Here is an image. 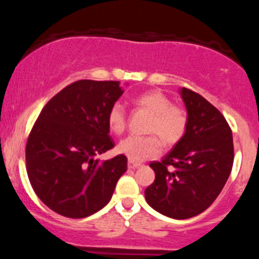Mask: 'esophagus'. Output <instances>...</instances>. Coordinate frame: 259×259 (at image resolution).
Segmentation results:
<instances>
[{
    "mask_svg": "<svg viewBox=\"0 0 259 259\" xmlns=\"http://www.w3.org/2000/svg\"><path fill=\"white\" fill-rule=\"evenodd\" d=\"M140 163H136V162H133V160H127V168L129 169H135V168H139L140 167Z\"/></svg>",
    "mask_w": 259,
    "mask_h": 259,
    "instance_id": "34e87169",
    "label": "esophagus"
}]
</instances>
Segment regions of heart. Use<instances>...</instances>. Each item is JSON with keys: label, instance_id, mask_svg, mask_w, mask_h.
<instances>
[{"label": "heart", "instance_id": "1", "mask_svg": "<svg viewBox=\"0 0 259 259\" xmlns=\"http://www.w3.org/2000/svg\"><path fill=\"white\" fill-rule=\"evenodd\" d=\"M139 108L152 114L147 125V136H127L118 145V152L133 162H142L159 156L162 142L165 146H174L185 135L187 129V113L183 106L171 103L170 97L160 90L142 92L134 99ZM107 121L112 133L119 135L126 127V114L119 102L113 103L107 114Z\"/></svg>", "mask_w": 259, "mask_h": 259}]
</instances>
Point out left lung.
I'll return each instance as SVG.
<instances>
[{
	"mask_svg": "<svg viewBox=\"0 0 259 259\" xmlns=\"http://www.w3.org/2000/svg\"><path fill=\"white\" fill-rule=\"evenodd\" d=\"M180 94L189 118L186 133L164 158L150 164L156 178L145 197L157 212L187 219L222 192L233 168L234 144L227 119L212 103L190 89Z\"/></svg>",
	"mask_w": 259,
	"mask_h": 259,
	"instance_id": "obj_1",
	"label": "left lung"
}]
</instances>
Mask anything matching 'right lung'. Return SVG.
I'll list each match as a JSON object with an SVG mask.
<instances>
[{"label":"right lung","instance_id":"1","mask_svg":"<svg viewBox=\"0 0 259 259\" xmlns=\"http://www.w3.org/2000/svg\"><path fill=\"white\" fill-rule=\"evenodd\" d=\"M121 94L119 81L78 80L38 114L26 141V171L35 194L53 212L85 218L112 198L126 157H95L114 147L107 114Z\"/></svg>","mask_w":259,"mask_h":259}]
</instances>
